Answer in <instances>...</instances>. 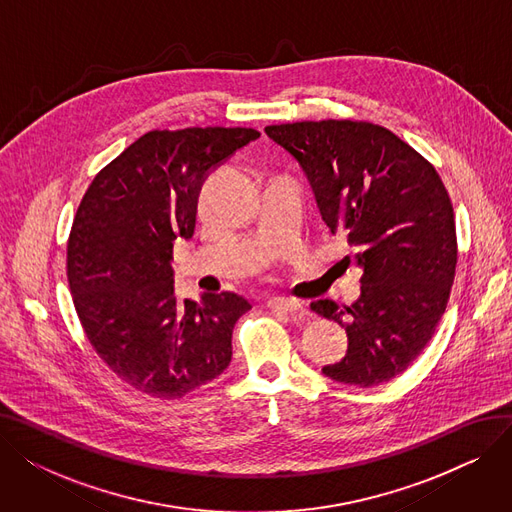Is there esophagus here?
<instances>
[{"label": "esophagus", "instance_id": "34e87169", "mask_svg": "<svg viewBox=\"0 0 512 512\" xmlns=\"http://www.w3.org/2000/svg\"><path fill=\"white\" fill-rule=\"evenodd\" d=\"M267 307L272 311H282V313H290V315H297L303 311V305L297 299H286V297H272L267 301Z\"/></svg>", "mask_w": 512, "mask_h": 512}]
</instances>
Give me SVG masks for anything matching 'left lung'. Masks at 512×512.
Masks as SVG:
<instances>
[{
	"mask_svg": "<svg viewBox=\"0 0 512 512\" xmlns=\"http://www.w3.org/2000/svg\"><path fill=\"white\" fill-rule=\"evenodd\" d=\"M299 159L332 232L363 267L351 307L313 301L311 311L348 334L328 378L380 386L409 369L432 340L456 272V226L446 186L429 161L380 124L319 120L265 126Z\"/></svg>",
	"mask_w": 512,
	"mask_h": 512,
	"instance_id": "8db88e82",
	"label": "left lung"
}]
</instances>
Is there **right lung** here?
I'll list each match as a JSON object with an SVG mask.
<instances>
[{"instance_id": "right-lung-1", "label": "right lung", "mask_w": 512, "mask_h": 512, "mask_svg": "<svg viewBox=\"0 0 512 512\" xmlns=\"http://www.w3.org/2000/svg\"><path fill=\"white\" fill-rule=\"evenodd\" d=\"M255 128L151 130L89 184L68 236L66 274L95 353L122 382L182 398L230 365L232 330L251 309L236 292L174 297L170 259L191 238L209 170L255 141Z\"/></svg>"}]
</instances>
